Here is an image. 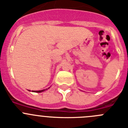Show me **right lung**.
Segmentation results:
<instances>
[{
	"instance_id": "1",
	"label": "right lung",
	"mask_w": 128,
	"mask_h": 128,
	"mask_svg": "<svg viewBox=\"0 0 128 128\" xmlns=\"http://www.w3.org/2000/svg\"><path fill=\"white\" fill-rule=\"evenodd\" d=\"M46 90H47V88L44 89V90H36V91L32 90V92H38V93H40V92H44V91H46Z\"/></svg>"
}]
</instances>
